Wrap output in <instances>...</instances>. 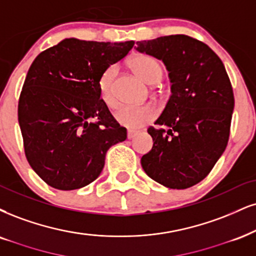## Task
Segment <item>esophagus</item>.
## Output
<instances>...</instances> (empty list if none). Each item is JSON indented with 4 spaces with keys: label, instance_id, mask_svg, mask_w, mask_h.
<instances>
[{
    "label": "esophagus",
    "instance_id": "obj_1",
    "mask_svg": "<svg viewBox=\"0 0 256 256\" xmlns=\"http://www.w3.org/2000/svg\"><path fill=\"white\" fill-rule=\"evenodd\" d=\"M138 135V132H135V130H128V133H127V138H135Z\"/></svg>",
    "mask_w": 256,
    "mask_h": 256
}]
</instances>
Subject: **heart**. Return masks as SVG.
Instances as JSON below:
<instances>
[{"label": "heart", "instance_id": "b5f03b06", "mask_svg": "<svg viewBox=\"0 0 256 256\" xmlns=\"http://www.w3.org/2000/svg\"><path fill=\"white\" fill-rule=\"evenodd\" d=\"M129 65L138 77L147 84H156L162 80L164 74L162 65L158 59L148 54H138L134 56ZM118 68L115 65L109 66L100 78V97L108 108L116 106V98L114 94V82H115ZM156 116V109L150 104L144 106H123L114 112L115 121L122 127L128 129H138L150 123Z\"/></svg>", "mask_w": 256, "mask_h": 256}]
</instances>
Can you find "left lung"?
<instances>
[{
  "label": "left lung",
  "mask_w": 256,
  "mask_h": 256,
  "mask_svg": "<svg viewBox=\"0 0 256 256\" xmlns=\"http://www.w3.org/2000/svg\"><path fill=\"white\" fill-rule=\"evenodd\" d=\"M138 52L162 59L172 94L147 129L153 147L144 172L170 188H188L209 174L228 144L234 92L224 65L206 44L176 34L138 41Z\"/></svg>",
  "instance_id": "left-lung-1"
}]
</instances>
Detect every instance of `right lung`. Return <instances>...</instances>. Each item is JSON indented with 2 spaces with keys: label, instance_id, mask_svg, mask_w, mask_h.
<instances>
[{
  "label": "right lung",
  "instance_id": "add662e5",
  "mask_svg": "<svg viewBox=\"0 0 256 256\" xmlns=\"http://www.w3.org/2000/svg\"><path fill=\"white\" fill-rule=\"evenodd\" d=\"M134 41L74 38L41 52L24 80L18 116L27 162L47 185L76 190L102 172L106 150L127 138L100 97V78Z\"/></svg>",
  "mask_w": 256,
  "mask_h": 256
}]
</instances>
